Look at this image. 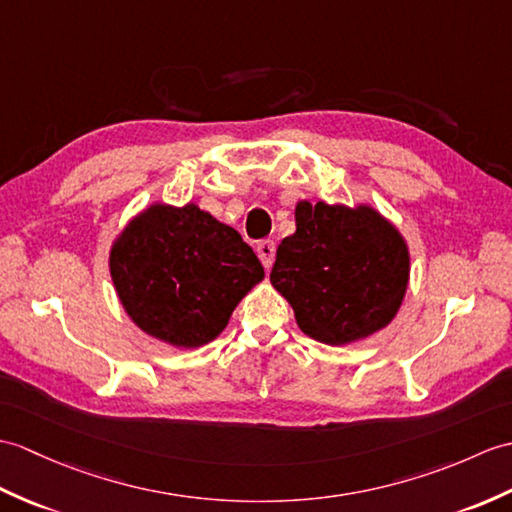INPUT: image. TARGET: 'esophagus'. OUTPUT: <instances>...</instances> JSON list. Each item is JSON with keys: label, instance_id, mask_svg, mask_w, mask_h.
Returning a JSON list of instances; mask_svg holds the SVG:
<instances>
[{"label": "esophagus", "instance_id": "obj_1", "mask_svg": "<svg viewBox=\"0 0 512 512\" xmlns=\"http://www.w3.org/2000/svg\"><path fill=\"white\" fill-rule=\"evenodd\" d=\"M275 253H277V248H275V242H272V240H264V242L257 244L259 261H261V264H264L266 270L272 268V261H275Z\"/></svg>", "mask_w": 512, "mask_h": 512}]
</instances>
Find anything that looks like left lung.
<instances>
[{
    "label": "left lung",
    "instance_id": "left-lung-1",
    "mask_svg": "<svg viewBox=\"0 0 512 512\" xmlns=\"http://www.w3.org/2000/svg\"><path fill=\"white\" fill-rule=\"evenodd\" d=\"M296 231L283 237L270 283L296 325L318 342L371 338L397 316L410 281L406 237L375 207L299 200Z\"/></svg>",
    "mask_w": 512,
    "mask_h": 512
}]
</instances>
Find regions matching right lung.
Segmentation results:
<instances>
[{"label": "right lung", "mask_w": 512, "mask_h": 512, "mask_svg": "<svg viewBox=\"0 0 512 512\" xmlns=\"http://www.w3.org/2000/svg\"><path fill=\"white\" fill-rule=\"evenodd\" d=\"M109 270L128 318L176 349L216 340L264 279L253 248L196 202H152L115 235Z\"/></svg>", "instance_id": "obj_1"}]
</instances>
